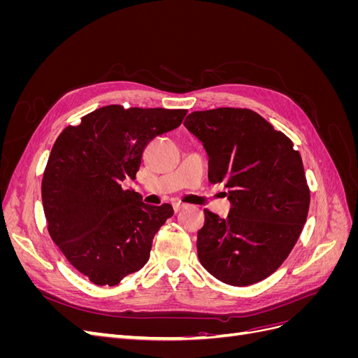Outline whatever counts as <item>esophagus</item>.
Masks as SVG:
<instances>
[{
  "label": "esophagus",
  "instance_id": "1",
  "mask_svg": "<svg viewBox=\"0 0 358 358\" xmlns=\"http://www.w3.org/2000/svg\"><path fill=\"white\" fill-rule=\"evenodd\" d=\"M183 208H187V206L185 204H183V203H179V201H176V203H173V210H175L176 213L178 212H180Z\"/></svg>",
  "mask_w": 358,
  "mask_h": 358
}]
</instances>
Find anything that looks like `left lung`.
Instances as JSON below:
<instances>
[{
  "label": "left lung",
  "mask_w": 358,
  "mask_h": 358,
  "mask_svg": "<svg viewBox=\"0 0 358 358\" xmlns=\"http://www.w3.org/2000/svg\"><path fill=\"white\" fill-rule=\"evenodd\" d=\"M183 125L209 157V180L224 183L227 218L204 209L201 266L221 282L246 287L272 275L306 222L310 194L299 150L249 109L192 112Z\"/></svg>",
  "instance_id": "left-lung-1"
}]
</instances>
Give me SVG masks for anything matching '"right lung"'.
Instances as JSON below:
<instances>
[{
  "mask_svg": "<svg viewBox=\"0 0 358 358\" xmlns=\"http://www.w3.org/2000/svg\"><path fill=\"white\" fill-rule=\"evenodd\" d=\"M187 110L110 104L67 127L41 180L48 230L73 267L95 285H117L149 259L152 239L173 215L122 182L134 179L154 137L178 128Z\"/></svg>",
  "mask_w": 358,
  "mask_h": 358,
  "instance_id": "1",
  "label": "right lung"
}]
</instances>
